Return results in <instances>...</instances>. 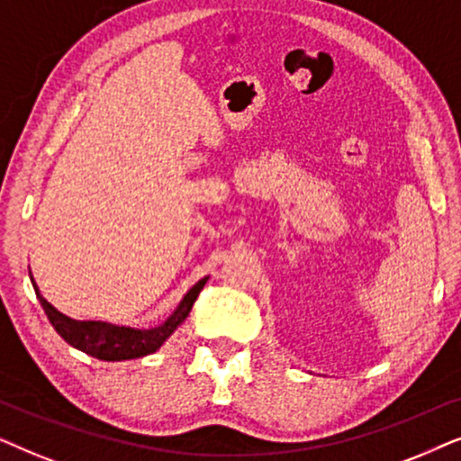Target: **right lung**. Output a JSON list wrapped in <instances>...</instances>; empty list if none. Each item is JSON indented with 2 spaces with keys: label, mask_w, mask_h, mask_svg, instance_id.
Instances as JSON below:
<instances>
[{
  "label": "right lung",
  "mask_w": 461,
  "mask_h": 461,
  "mask_svg": "<svg viewBox=\"0 0 461 461\" xmlns=\"http://www.w3.org/2000/svg\"><path fill=\"white\" fill-rule=\"evenodd\" d=\"M33 282V280H31ZM206 285V278H202L198 285L192 286L183 302L173 316L168 318L162 327L151 329V330H137V329H126V327H113L107 322H96V321H73L60 314L59 310H54L50 303L41 297L38 286H35V294H38L41 308H44L48 321L52 322V327L57 329V333L69 343V346L82 349V352L95 356L98 360H131L140 358V356L153 354L156 349L175 333V329L185 321L189 312H192L195 299L202 288Z\"/></svg>",
  "instance_id": "obj_1"
}]
</instances>
